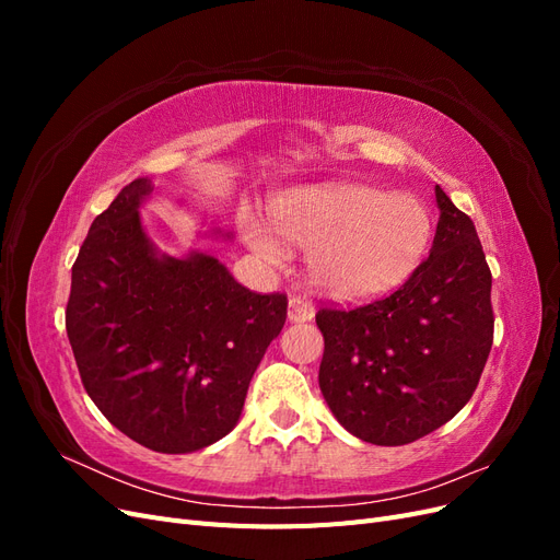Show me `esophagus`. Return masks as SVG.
Here are the masks:
<instances>
[{"label": "esophagus", "instance_id": "1", "mask_svg": "<svg viewBox=\"0 0 560 560\" xmlns=\"http://www.w3.org/2000/svg\"><path fill=\"white\" fill-rule=\"evenodd\" d=\"M315 317V306L308 296H292L290 299V319L292 322H308Z\"/></svg>", "mask_w": 560, "mask_h": 560}]
</instances>
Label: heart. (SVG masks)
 <instances>
[{
  "mask_svg": "<svg viewBox=\"0 0 560 560\" xmlns=\"http://www.w3.org/2000/svg\"><path fill=\"white\" fill-rule=\"evenodd\" d=\"M290 241L311 252V273L322 290L343 296H376L409 278L432 238V219L411 194H383L362 184L322 186L299 194L278 214ZM247 243L268 264L290 257L264 224L249 222Z\"/></svg>",
  "mask_w": 560,
  "mask_h": 560,
  "instance_id": "1",
  "label": "heart"
}]
</instances>
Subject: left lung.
<instances>
[{
  "label": "left lung",
  "instance_id": "8db88e82",
  "mask_svg": "<svg viewBox=\"0 0 560 560\" xmlns=\"http://www.w3.org/2000/svg\"><path fill=\"white\" fill-rule=\"evenodd\" d=\"M430 257L364 306L319 308V389L362 442L401 446L448 422L474 395L493 346L490 268L471 219L436 186Z\"/></svg>",
  "mask_w": 560,
  "mask_h": 560
}]
</instances>
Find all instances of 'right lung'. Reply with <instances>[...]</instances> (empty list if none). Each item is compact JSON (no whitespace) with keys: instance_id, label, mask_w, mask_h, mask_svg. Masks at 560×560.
<instances>
[{"instance_id":"add662e5","label":"right lung","mask_w":560,"mask_h":560,"mask_svg":"<svg viewBox=\"0 0 560 560\" xmlns=\"http://www.w3.org/2000/svg\"><path fill=\"white\" fill-rule=\"evenodd\" d=\"M149 179L95 217L72 266L65 327L89 397L116 430L159 453L214 444L282 331L287 294H257L208 254L163 257L140 224Z\"/></svg>"}]
</instances>
